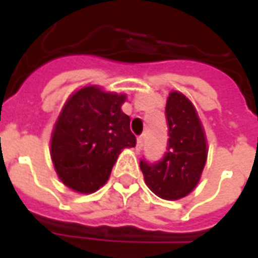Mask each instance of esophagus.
<instances>
[{"label":"esophagus","mask_w":258,"mask_h":258,"mask_svg":"<svg viewBox=\"0 0 258 258\" xmlns=\"http://www.w3.org/2000/svg\"><path fill=\"white\" fill-rule=\"evenodd\" d=\"M142 145H144V138H142V137H138V138H137V148L141 149Z\"/></svg>","instance_id":"obj_1"}]
</instances>
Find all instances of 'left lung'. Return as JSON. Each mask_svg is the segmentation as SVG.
I'll return each instance as SVG.
<instances>
[{
    "instance_id": "8db88e82",
    "label": "left lung",
    "mask_w": 258,
    "mask_h": 258,
    "mask_svg": "<svg viewBox=\"0 0 258 258\" xmlns=\"http://www.w3.org/2000/svg\"><path fill=\"white\" fill-rule=\"evenodd\" d=\"M167 151L159 162L141 159L140 167L149 189L159 198L177 200L198 185L207 159L202 124L190 101L173 91L166 103Z\"/></svg>"
}]
</instances>
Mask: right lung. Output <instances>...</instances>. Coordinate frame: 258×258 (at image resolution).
Wrapping results in <instances>:
<instances>
[{"label": "right lung", "instance_id": "right-lung-1", "mask_svg": "<svg viewBox=\"0 0 258 258\" xmlns=\"http://www.w3.org/2000/svg\"><path fill=\"white\" fill-rule=\"evenodd\" d=\"M125 95L84 87L69 98L51 138V157L59 178L80 194L105 184L124 148L137 144L130 117L121 112Z\"/></svg>", "mask_w": 258, "mask_h": 258}]
</instances>
